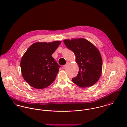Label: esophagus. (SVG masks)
<instances>
[{
	"mask_svg": "<svg viewBox=\"0 0 127 127\" xmlns=\"http://www.w3.org/2000/svg\"><path fill=\"white\" fill-rule=\"evenodd\" d=\"M68 64H69V63H68V62H67V63H66V64L65 65H64V68H65V67H66V66Z\"/></svg>",
	"mask_w": 127,
	"mask_h": 127,
	"instance_id": "34e87169",
	"label": "esophagus"
}]
</instances>
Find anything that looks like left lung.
Masks as SVG:
<instances>
[{
	"label": "left lung",
	"instance_id": "obj_1",
	"mask_svg": "<svg viewBox=\"0 0 127 127\" xmlns=\"http://www.w3.org/2000/svg\"><path fill=\"white\" fill-rule=\"evenodd\" d=\"M64 42L75 55L79 65V72L72 79L73 82L83 88L94 85L100 77L102 70V60L99 50L89 41L83 38L66 39Z\"/></svg>",
	"mask_w": 127,
	"mask_h": 127
}]
</instances>
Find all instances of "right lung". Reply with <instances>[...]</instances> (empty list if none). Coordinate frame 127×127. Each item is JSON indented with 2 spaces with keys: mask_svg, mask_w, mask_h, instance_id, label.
Segmentation results:
<instances>
[{
  "mask_svg": "<svg viewBox=\"0 0 127 127\" xmlns=\"http://www.w3.org/2000/svg\"><path fill=\"white\" fill-rule=\"evenodd\" d=\"M61 43V41L36 42L23 55L20 61L22 75L30 86L42 89L54 81L61 65L52 55Z\"/></svg>",
  "mask_w": 127,
  "mask_h": 127,
  "instance_id": "obj_1",
  "label": "right lung"
}]
</instances>
